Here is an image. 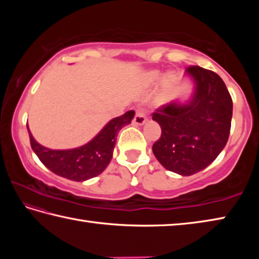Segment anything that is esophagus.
I'll return each instance as SVG.
<instances>
[{"mask_svg": "<svg viewBox=\"0 0 259 259\" xmlns=\"http://www.w3.org/2000/svg\"><path fill=\"white\" fill-rule=\"evenodd\" d=\"M146 122L145 113L143 112V109H137L134 117V124L135 125H143Z\"/></svg>", "mask_w": 259, "mask_h": 259, "instance_id": "obj_1", "label": "esophagus"}]
</instances>
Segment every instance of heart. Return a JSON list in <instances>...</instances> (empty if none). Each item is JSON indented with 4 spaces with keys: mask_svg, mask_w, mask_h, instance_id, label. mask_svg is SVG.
I'll use <instances>...</instances> for the list:
<instances>
[{
    "mask_svg": "<svg viewBox=\"0 0 259 259\" xmlns=\"http://www.w3.org/2000/svg\"><path fill=\"white\" fill-rule=\"evenodd\" d=\"M160 76H161V73L159 71L147 72L144 74V76H143V84L146 87L154 84V83L159 80ZM175 82H176V75L172 73H170L163 78V87H165V88L171 87Z\"/></svg>",
    "mask_w": 259,
    "mask_h": 259,
    "instance_id": "heart-1",
    "label": "heart"
}]
</instances>
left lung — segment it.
<instances>
[{"instance_id": "left-lung-1", "label": "left lung", "mask_w": 259, "mask_h": 259, "mask_svg": "<svg viewBox=\"0 0 259 259\" xmlns=\"http://www.w3.org/2000/svg\"><path fill=\"white\" fill-rule=\"evenodd\" d=\"M193 93L185 102L172 100L153 113L161 137L152 150L169 171L191 176L212 163L229 140L233 103L224 81L200 66L186 68Z\"/></svg>"}]
</instances>
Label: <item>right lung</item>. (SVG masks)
Returning <instances> with one entry per match:
<instances>
[{"instance_id": "add662e5", "label": "right lung", "mask_w": 259, "mask_h": 259, "mask_svg": "<svg viewBox=\"0 0 259 259\" xmlns=\"http://www.w3.org/2000/svg\"><path fill=\"white\" fill-rule=\"evenodd\" d=\"M135 116L129 111L122 116L114 117L84 145L71 150H51L42 146L29 135L30 146L35 154L52 172L74 182H84L102 174L112 160L116 136L123 126L131 123Z\"/></svg>"}]
</instances>
